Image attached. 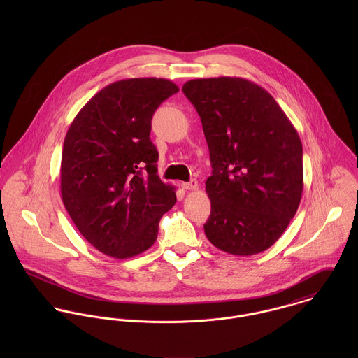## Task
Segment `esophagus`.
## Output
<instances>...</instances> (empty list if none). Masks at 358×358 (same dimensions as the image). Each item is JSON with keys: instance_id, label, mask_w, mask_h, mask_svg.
<instances>
[{"instance_id": "esophagus-1", "label": "esophagus", "mask_w": 358, "mask_h": 358, "mask_svg": "<svg viewBox=\"0 0 358 358\" xmlns=\"http://www.w3.org/2000/svg\"><path fill=\"white\" fill-rule=\"evenodd\" d=\"M182 187L185 190H197L199 189V182L196 179H192L190 182H185L182 183Z\"/></svg>"}]
</instances>
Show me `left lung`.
Masks as SVG:
<instances>
[{"instance_id": "left-lung-1", "label": "left lung", "mask_w": 358, "mask_h": 358, "mask_svg": "<svg viewBox=\"0 0 358 358\" xmlns=\"http://www.w3.org/2000/svg\"><path fill=\"white\" fill-rule=\"evenodd\" d=\"M182 90L201 118L212 165L205 236L231 255L266 251L302 199L303 152L295 127L266 90L245 78H197Z\"/></svg>"}]
</instances>
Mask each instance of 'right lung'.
<instances>
[{
  "label": "right lung",
  "instance_id": "1",
  "mask_svg": "<svg viewBox=\"0 0 358 358\" xmlns=\"http://www.w3.org/2000/svg\"><path fill=\"white\" fill-rule=\"evenodd\" d=\"M179 91L165 78H128L99 91L73 120L63 143L60 193L71 220L98 251L127 259L148 251L175 203L157 175L150 141L157 107Z\"/></svg>",
  "mask_w": 358,
  "mask_h": 358
}]
</instances>
